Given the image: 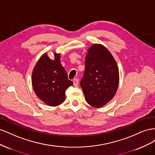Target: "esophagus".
<instances>
[{
  "label": "esophagus",
  "mask_w": 155,
  "mask_h": 155,
  "mask_svg": "<svg viewBox=\"0 0 155 155\" xmlns=\"http://www.w3.org/2000/svg\"><path fill=\"white\" fill-rule=\"evenodd\" d=\"M73 84L74 86H78V78H74L73 80Z\"/></svg>",
  "instance_id": "34e87169"
}]
</instances>
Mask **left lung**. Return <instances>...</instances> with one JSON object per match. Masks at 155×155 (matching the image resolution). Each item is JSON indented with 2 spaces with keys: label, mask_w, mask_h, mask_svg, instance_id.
<instances>
[{
  "label": "left lung",
  "mask_w": 155,
  "mask_h": 155,
  "mask_svg": "<svg viewBox=\"0 0 155 155\" xmlns=\"http://www.w3.org/2000/svg\"><path fill=\"white\" fill-rule=\"evenodd\" d=\"M85 70L81 86L86 102L95 108L103 107L113 99L118 88L119 74L116 60L101 44L87 50Z\"/></svg>",
  "instance_id": "obj_1"
}]
</instances>
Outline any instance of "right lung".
Instances as JSON below:
<instances>
[{
    "label": "right lung",
    "instance_id": "add662e5",
    "mask_svg": "<svg viewBox=\"0 0 155 155\" xmlns=\"http://www.w3.org/2000/svg\"><path fill=\"white\" fill-rule=\"evenodd\" d=\"M32 84L38 98L50 107L64 103L65 90L73 85L60 63V54L56 52L54 60L47 52L40 57L32 71Z\"/></svg>",
    "mask_w": 155,
    "mask_h": 155
}]
</instances>
